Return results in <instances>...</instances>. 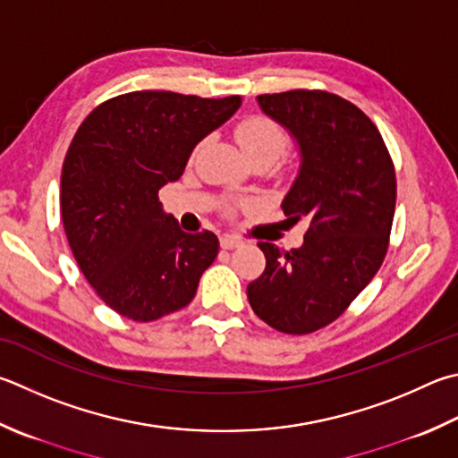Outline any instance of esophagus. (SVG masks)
<instances>
[{"mask_svg": "<svg viewBox=\"0 0 458 458\" xmlns=\"http://www.w3.org/2000/svg\"><path fill=\"white\" fill-rule=\"evenodd\" d=\"M220 246L224 248V250H232V248L242 246V240L236 238V236H228V234H224V236L220 238Z\"/></svg>", "mask_w": 458, "mask_h": 458, "instance_id": "1", "label": "esophagus"}]
</instances>
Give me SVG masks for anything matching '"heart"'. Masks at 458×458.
I'll return each mask as SVG.
<instances>
[{
  "mask_svg": "<svg viewBox=\"0 0 458 458\" xmlns=\"http://www.w3.org/2000/svg\"><path fill=\"white\" fill-rule=\"evenodd\" d=\"M234 134L242 152L250 157V162L262 157V160H268L272 164L290 146L288 130L262 114H254L240 120Z\"/></svg>",
  "mask_w": 458,
  "mask_h": 458,
  "instance_id": "obj_1",
  "label": "heart"
}]
</instances>
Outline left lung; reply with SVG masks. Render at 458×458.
I'll use <instances>...</instances> for the list:
<instances>
[{"mask_svg": "<svg viewBox=\"0 0 458 458\" xmlns=\"http://www.w3.org/2000/svg\"><path fill=\"white\" fill-rule=\"evenodd\" d=\"M301 149V170L282 202L288 220H309L304 244L266 256L246 288L258 318L286 335L336 320L378 272L396 204L394 164L380 131L348 99L322 89L258 96Z\"/></svg>", "mask_w": 458, "mask_h": 458, "instance_id": "8db88e82", "label": "left lung"}]
</instances>
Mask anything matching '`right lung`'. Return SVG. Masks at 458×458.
I'll return each mask as SVG.
<instances>
[{
    "mask_svg": "<svg viewBox=\"0 0 458 458\" xmlns=\"http://www.w3.org/2000/svg\"><path fill=\"white\" fill-rule=\"evenodd\" d=\"M240 104L130 91L81 122L62 168V222L80 270L112 310L149 322L192 302L218 238L180 230L157 190L184 174L196 144Z\"/></svg>",
    "mask_w": 458,
    "mask_h": 458,
    "instance_id": "right-lung-1",
    "label": "right lung"
}]
</instances>
